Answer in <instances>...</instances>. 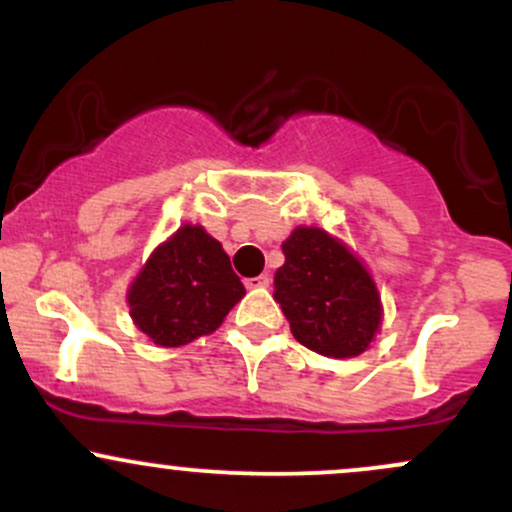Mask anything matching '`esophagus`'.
Here are the masks:
<instances>
[{"instance_id": "1", "label": "esophagus", "mask_w": 512, "mask_h": 512, "mask_svg": "<svg viewBox=\"0 0 512 512\" xmlns=\"http://www.w3.org/2000/svg\"><path fill=\"white\" fill-rule=\"evenodd\" d=\"M269 284H272V279H269V274L252 276V279L245 281V286H248V289H267Z\"/></svg>"}]
</instances>
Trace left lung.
Wrapping results in <instances>:
<instances>
[{
    "label": "left lung",
    "mask_w": 512,
    "mask_h": 512,
    "mask_svg": "<svg viewBox=\"0 0 512 512\" xmlns=\"http://www.w3.org/2000/svg\"><path fill=\"white\" fill-rule=\"evenodd\" d=\"M281 250L286 262L276 269L274 301L293 337L322 356H361L383 325V301L366 264L315 226L293 228Z\"/></svg>",
    "instance_id": "obj_1"
}]
</instances>
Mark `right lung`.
<instances>
[{"instance_id": "right-lung-1", "label": "right lung", "mask_w": 512, "mask_h": 512, "mask_svg": "<svg viewBox=\"0 0 512 512\" xmlns=\"http://www.w3.org/2000/svg\"><path fill=\"white\" fill-rule=\"evenodd\" d=\"M245 296L221 243L202 226L182 223L127 289L129 317L156 346H185L216 332Z\"/></svg>"}]
</instances>
